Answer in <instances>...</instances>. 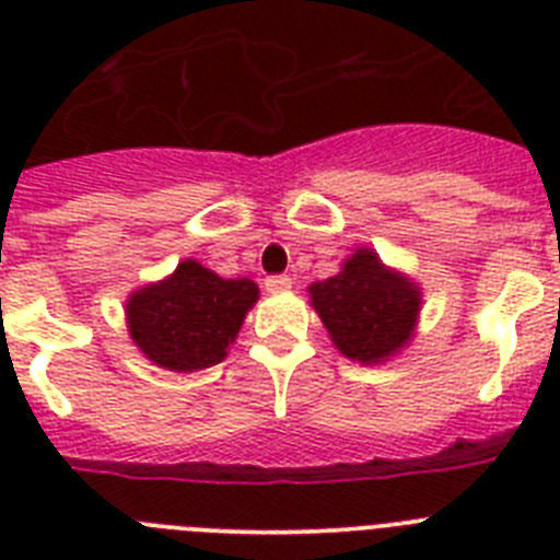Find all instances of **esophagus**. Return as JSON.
Instances as JSON below:
<instances>
[{
  "label": "esophagus",
  "instance_id": "esophagus-1",
  "mask_svg": "<svg viewBox=\"0 0 560 560\" xmlns=\"http://www.w3.org/2000/svg\"><path fill=\"white\" fill-rule=\"evenodd\" d=\"M291 289V277L289 275H271L266 277V291L277 294V291H289Z\"/></svg>",
  "mask_w": 560,
  "mask_h": 560
}]
</instances>
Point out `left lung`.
Segmentation results:
<instances>
[{"mask_svg": "<svg viewBox=\"0 0 560 560\" xmlns=\"http://www.w3.org/2000/svg\"><path fill=\"white\" fill-rule=\"evenodd\" d=\"M308 291L330 339L348 359L375 364L412 336L420 291L407 277L384 269L375 252L359 249L339 275Z\"/></svg>", "mask_w": 560, "mask_h": 560, "instance_id": "1", "label": "left lung"}]
</instances>
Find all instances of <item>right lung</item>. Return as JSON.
I'll return each instance as SVG.
<instances>
[{
	"label": "right lung",
	"instance_id": "right-lung-1",
	"mask_svg": "<svg viewBox=\"0 0 560 560\" xmlns=\"http://www.w3.org/2000/svg\"><path fill=\"white\" fill-rule=\"evenodd\" d=\"M257 300L252 280H224L185 260L167 280L128 300V328L137 348L160 368L192 373L219 364Z\"/></svg>",
	"mask_w": 560,
	"mask_h": 560
}]
</instances>
